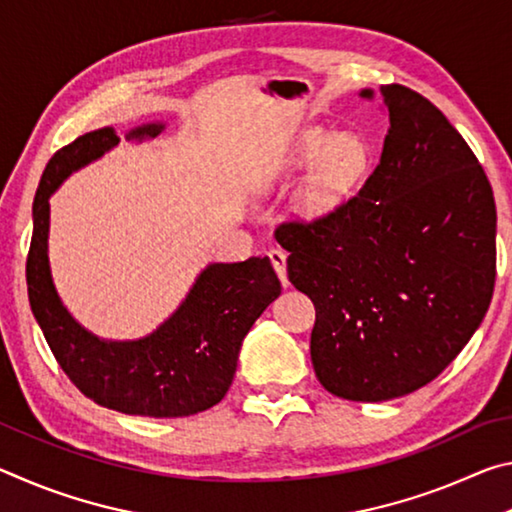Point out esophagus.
<instances>
[{"instance_id":"esophagus-1","label":"esophagus","mask_w":512,"mask_h":512,"mask_svg":"<svg viewBox=\"0 0 512 512\" xmlns=\"http://www.w3.org/2000/svg\"><path fill=\"white\" fill-rule=\"evenodd\" d=\"M268 257H271V264L275 268L277 277H280L282 287H289V277H287V255L282 253V250H271L268 253Z\"/></svg>"}]
</instances>
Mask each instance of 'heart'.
Wrapping results in <instances>:
<instances>
[{
	"label": "heart",
	"instance_id": "b5f03b06",
	"mask_svg": "<svg viewBox=\"0 0 512 512\" xmlns=\"http://www.w3.org/2000/svg\"><path fill=\"white\" fill-rule=\"evenodd\" d=\"M293 164L309 169L296 196V212L305 221H320L348 201L368 169L370 146L359 135L311 128L300 137Z\"/></svg>",
	"mask_w": 512,
	"mask_h": 512
}]
</instances>
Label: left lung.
I'll use <instances>...</instances> for the list:
<instances>
[{"label": "left lung", "mask_w": 512, "mask_h": 512, "mask_svg": "<svg viewBox=\"0 0 512 512\" xmlns=\"http://www.w3.org/2000/svg\"><path fill=\"white\" fill-rule=\"evenodd\" d=\"M379 92L391 126L366 185L325 219L275 232L316 307V377L352 402L436 379L479 329L497 275L495 196L476 155L422 94Z\"/></svg>", "instance_id": "8db88e82"}]
</instances>
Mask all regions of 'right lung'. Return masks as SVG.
<instances>
[{
	"instance_id": "right-lung-1",
	"label": "right lung",
	"mask_w": 512,
	"mask_h": 512,
	"mask_svg": "<svg viewBox=\"0 0 512 512\" xmlns=\"http://www.w3.org/2000/svg\"><path fill=\"white\" fill-rule=\"evenodd\" d=\"M162 131V121H155L128 131L126 140H151ZM117 144L112 126L85 133L63 146L42 173L27 259L31 311L60 368L85 397L128 415L185 418L223 400L241 343L282 287L268 257L214 262L198 273L178 309L142 339L112 341L85 329L63 305L51 277L49 198L65 178Z\"/></svg>"
}]
</instances>
